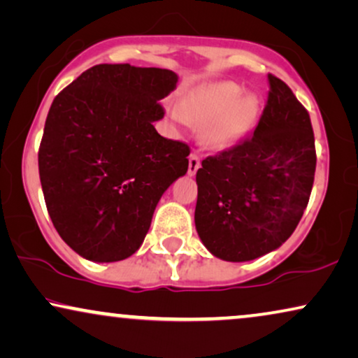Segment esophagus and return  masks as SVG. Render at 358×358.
Listing matches in <instances>:
<instances>
[{"mask_svg": "<svg viewBox=\"0 0 358 358\" xmlns=\"http://www.w3.org/2000/svg\"><path fill=\"white\" fill-rule=\"evenodd\" d=\"M199 166H201V164H199V159L194 154L189 155V164H188V175L193 176L194 173H196Z\"/></svg>", "mask_w": 358, "mask_h": 358, "instance_id": "obj_1", "label": "esophagus"}]
</instances>
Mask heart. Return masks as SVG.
<instances>
[{
	"mask_svg": "<svg viewBox=\"0 0 358 358\" xmlns=\"http://www.w3.org/2000/svg\"><path fill=\"white\" fill-rule=\"evenodd\" d=\"M242 92L234 82L203 85L185 94L180 108L170 109V117L183 126H201V141L209 150H227L252 129L259 114V98Z\"/></svg>",
	"mask_w": 358,
	"mask_h": 358,
	"instance_id": "heart-1",
	"label": "heart"
}]
</instances>
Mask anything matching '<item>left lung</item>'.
<instances>
[{
    "label": "left lung",
    "mask_w": 358,
    "mask_h": 358,
    "mask_svg": "<svg viewBox=\"0 0 358 358\" xmlns=\"http://www.w3.org/2000/svg\"><path fill=\"white\" fill-rule=\"evenodd\" d=\"M268 82L254 134L196 171L194 226L204 247L226 262L259 259L285 244L313 189L311 119L287 83L273 75Z\"/></svg>",
    "instance_id": "1"
}]
</instances>
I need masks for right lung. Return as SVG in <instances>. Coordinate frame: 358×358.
I'll return each mask as SVG.
<instances>
[{"mask_svg":"<svg viewBox=\"0 0 358 358\" xmlns=\"http://www.w3.org/2000/svg\"><path fill=\"white\" fill-rule=\"evenodd\" d=\"M176 83L171 70L101 64L52 103L39 149L42 192L57 232L83 259L136 254L162 194L188 171V145L154 127Z\"/></svg>","mask_w":358,"mask_h":358,"instance_id":"obj_1","label":"right lung"}]
</instances>
